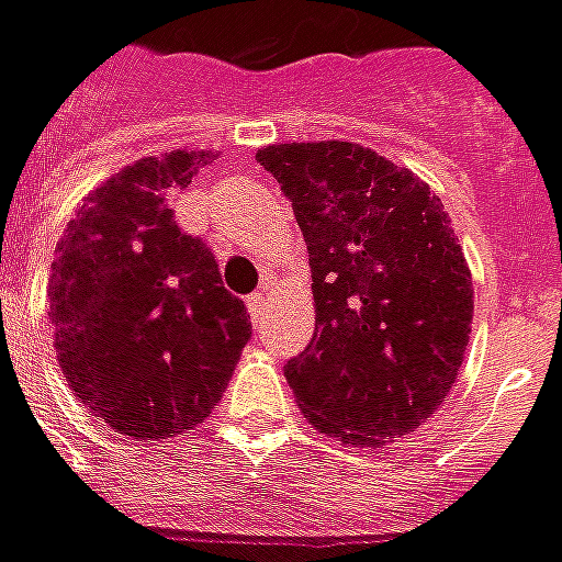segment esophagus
<instances>
[{"label":"esophagus","mask_w":562,"mask_h":562,"mask_svg":"<svg viewBox=\"0 0 562 562\" xmlns=\"http://www.w3.org/2000/svg\"><path fill=\"white\" fill-rule=\"evenodd\" d=\"M246 304H249V316L251 322L258 325L260 316H263V293H251L249 299H246Z\"/></svg>","instance_id":"34e87169"}]
</instances>
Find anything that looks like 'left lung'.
<instances>
[{
  "label": "left lung",
  "instance_id": "left-lung-1",
  "mask_svg": "<svg viewBox=\"0 0 562 562\" xmlns=\"http://www.w3.org/2000/svg\"><path fill=\"white\" fill-rule=\"evenodd\" d=\"M307 243L316 330L284 375L311 425L346 446L411 434L446 402L472 330V272L439 195L358 143L255 155Z\"/></svg>",
  "mask_w": 562,
  "mask_h": 562
}]
</instances>
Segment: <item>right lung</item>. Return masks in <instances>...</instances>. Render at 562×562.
<instances>
[{"label":"right lung","mask_w":562,"mask_h":562,"mask_svg":"<svg viewBox=\"0 0 562 562\" xmlns=\"http://www.w3.org/2000/svg\"><path fill=\"white\" fill-rule=\"evenodd\" d=\"M213 158L176 149L120 169L87 195L52 260L64 378L125 437L169 439L211 416L251 337L213 251L169 207Z\"/></svg>","instance_id":"1"}]
</instances>
